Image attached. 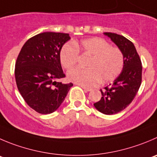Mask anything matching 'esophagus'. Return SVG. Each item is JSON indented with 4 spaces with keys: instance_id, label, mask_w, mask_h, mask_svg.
<instances>
[{
    "instance_id": "34e87169",
    "label": "esophagus",
    "mask_w": 157,
    "mask_h": 157,
    "mask_svg": "<svg viewBox=\"0 0 157 157\" xmlns=\"http://www.w3.org/2000/svg\"><path fill=\"white\" fill-rule=\"evenodd\" d=\"M81 87L82 88V89H84V90L86 91V92H90V91L92 90V89H90V88L86 87V86H81Z\"/></svg>"
}]
</instances>
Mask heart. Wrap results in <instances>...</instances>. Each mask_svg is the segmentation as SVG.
Returning a JSON list of instances; mask_svg holds the SVG:
<instances>
[{"label": "heart", "mask_w": 157, "mask_h": 157, "mask_svg": "<svg viewBox=\"0 0 157 157\" xmlns=\"http://www.w3.org/2000/svg\"><path fill=\"white\" fill-rule=\"evenodd\" d=\"M78 51L90 56L87 69L73 68L67 73L70 82L82 86H94L99 82H109L116 79L124 66V55L118 48L99 38H91L80 42L66 43L60 51V62L65 69L76 65Z\"/></svg>", "instance_id": "obj_1"}]
</instances>
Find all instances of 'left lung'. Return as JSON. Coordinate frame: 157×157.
<instances>
[{
	"mask_svg": "<svg viewBox=\"0 0 157 157\" xmlns=\"http://www.w3.org/2000/svg\"><path fill=\"white\" fill-rule=\"evenodd\" d=\"M124 55V66L122 72L113 84L100 89L102 98L94 103L100 113L113 115L119 113L132 102L142 82V63L135 46L129 40L115 33L104 32Z\"/></svg>",
	"mask_w": 157,
	"mask_h": 157,
	"instance_id": "left-lung-1",
	"label": "left lung"
}]
</instances>
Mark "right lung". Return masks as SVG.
<instances>
[{"instance_id": "obj_1", "label": "right lung", "mask_w": 157, "mask_h": 157, "mask_svg": "<svg viewBox=\"0 0 157 157\" xmlns=\"http://www.w3.org/2000/svg\"><path fill=\"white\" fill-rule=\"evenodd\" d=\"M71 39L68 34L44 32L25 42L15 65L17 89L26 103L41 114L59 108L72 83L59 82L65 77L60 62L62 46Z\"/></svg>"}]
</instances>
